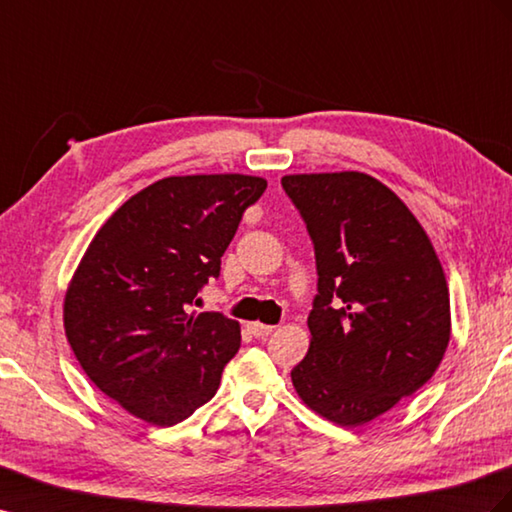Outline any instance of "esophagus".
I'll use <instances>...</instances> for the list:
<instances>
[{
	"label": "esophagus",
	"instance_id": "34e87169",
	"mask_svg": "<svg viewBox=\"0 0 512 512\" xmlns=\"http://www.w3.org/2000/svg\"><path fill=\"white\" fill-rule=\"evenodd\" d=\"M247 329H250L256 338H267L275 331L273 325H262V323H247Z\"/></svg>",
	"mask_w": 512,
	"mask_h": 512
}]
</instances>
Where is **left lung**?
Here are the masks:
<instances>
[{
  "label": "left lung",
  "instance_id": "1",
  "mask_svg": "<svg viewBox=\"0 0 512 512\" xmlns=\"http://www.w3.org/2000/svg\"><path fill=\"white\" fill-rule=\"evenodd\" d=\"M314 243L310 349L290 370L299 398L362 426L433 377L450 297L431 239L392 189L362 172L282 178Z\"/></svg>",
  "mask_w": 512,
  "mask_h": 512
}]
</instances>
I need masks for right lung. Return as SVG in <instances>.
<instances>
[{
	"label": "right lung",
	"instance_id": "right-lung-1",
	"mask_svg": "<svg viewBox=\"0 0 512 512\" xmlns=\"http://www.w3.org/2000/svg\"><path fill=\"white\" fill-rule=\"evenodd\" d=\"M265 189L245 174L161 178L88 245L66 290V338L96 388L135 418L172 426L215 396L241 327L189 310Z\"/></svg>",
	"mask_w": 512,
	"mask_h": 512
}]
</instances>
